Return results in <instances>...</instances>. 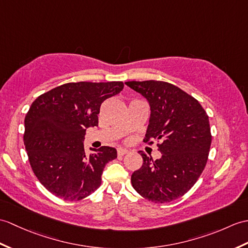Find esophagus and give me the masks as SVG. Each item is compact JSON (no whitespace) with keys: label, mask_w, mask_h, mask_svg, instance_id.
Wrapping results in <instances>:
<instances>
[{"label":"esophagus","mask_w":248,"mask_h":248,"mask_svg":"<svg viewBox=\"0 0 248 248\" xmlns=\"http://www.w3.org/2000/svg\"><path fill=\"white\" fill-rule=\"evenodd\" d=\"M126 153H129V151L125 150V149H123V148H119L118 150H117V155H118V156H124V155L126 154Z\"/></svg>","instance_id":"34e87169"}]
</instances>
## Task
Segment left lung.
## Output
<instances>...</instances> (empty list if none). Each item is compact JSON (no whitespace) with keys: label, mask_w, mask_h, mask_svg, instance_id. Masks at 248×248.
Returning <instances> with one entry per match:
<instances>
[{"label":"left lung","mask_w":248,"mask_h":248,"mask_svg":"<svg viewBox=\"0 0 248 248\" xmlns=\"http://www.w3.org/2000/svg\"><path fill=\"white\" fill-rule=\"evenodd\" d=\"M125 84L149 101L151 116L143 141L152 145L151 138L156 140L162 153L154 160L140 151L142 166L132 174V186L148 201L169 203L187 193L205 168L211 145L208 115L194 97L171 83Z\"/></svg>","instance_id":"8db88e82"}]
</instances>
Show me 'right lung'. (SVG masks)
<instances>
[{"mask_svg":"<svg viewBox=\"0 0 248 248\" xmlns=\"http://www.w3.org/2000/svg\"><path fill=\"white\" fill-rule=\"evenodd\" d=\"M124 82H70L40 95L28 110L24 145L34 175L56 197L80 201L101 184L105 166L117 157L103 146L86 155L85 131L98 124L101 103L119 94Z\"/></svg>","mask_w":248,"mask_h":248,"instance_id":"1","label":"right lung"}]
</instances>
